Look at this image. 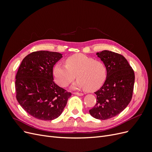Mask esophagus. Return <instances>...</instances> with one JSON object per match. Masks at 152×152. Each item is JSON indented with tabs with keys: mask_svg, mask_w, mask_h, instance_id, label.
<instances>
[{
	"mask_svg": "<svg viewBox=\"0 0 152 152\" xmlns=\"http://www.w3.org/2000/svg\"><path fill=\"white\" fill-rule=\"evenodd\" d=\"M73 94L77 95V96H83V95H84L83 93H77V92H76V93H73Z\"/></svg>",
	"mask_w": 152,
	"mask_h": 152,
	"instance_id": "1",
	"label": "esophagus"
}]
</instances>
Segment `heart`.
Here are the masks:
<instances>
[{
	"label": "heart",
	"mask_w": 152,
	"mask_h": 152,
	"mask_svg": "<svg viewBox=\"0 0 152 152\" xmlns=\"http://www.w3.org/2000/svg\"><path fill=\"white\" fill-rule=\"evenodd\" d=\"M53 74L59 86L66 87L77 75L78 80L72 86V89L93 92L103 84L107 79V69L102 61L94 60L83 54H76L66 59V65L56 64Z\"/></svg>",
	"instance_id": "heart-1"
}]
</instances>
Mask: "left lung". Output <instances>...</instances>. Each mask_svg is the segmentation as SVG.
I'll return each instance as SVG.
<instances>
[{"instance_id":"8db88e82","label":"left lung","mask_w":152,"mask_h":152,"mask_svg":"<svg viewBox=\"0 0 152 152\" xmlns=\"http://www.w3.org/2000/svg\"><path fill=\"white\" fill-rule=\"evenodd\" d=\"M107 69L104 84L95 92L96 103L89 110L99 120L111 118L122 112L130 103L134 84V72L122 55L104 50L96 53Z\"/></svg>"}]
</instances>
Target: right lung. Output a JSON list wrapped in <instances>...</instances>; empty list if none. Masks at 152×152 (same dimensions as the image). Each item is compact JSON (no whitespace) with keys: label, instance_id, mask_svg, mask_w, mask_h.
Masks as SVG:
<instances>
[{"label":"right lung","instance_id":"obj_1","mask_svg":"<svg viewBox=\"0 0 152 152\" xmlns=\"http://www.w3.org/2000/svg\"><path fill=\"white\" fill-rule=\"evenodd\" d=\"M61 53L39 50L23 59L16 75L17 101L30 115L52 121L63 111L71 93L54 83L53 69Z\"/></svg>","mask_w":152,"mask_h":152}]
</instances>
